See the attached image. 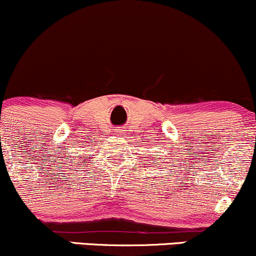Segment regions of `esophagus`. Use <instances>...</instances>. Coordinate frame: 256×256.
<instances>
[{
	"label": "esophagus",
	"mask_w": 256,
	"mask_h": 256,
	"mask_svg": "<svg viewBox=\"0 0 256 256\" xmlns=\"http://www.w3.org/2000/svg\"><path fill=\"white\" fill-rule=\"evenodd\" d=\"M116 132H117V133H120V134H122V133H123V129H122V128H117V129H116Z\"/></svg>",
	"instance_id": "esophagus-1"
}]
</instances>
